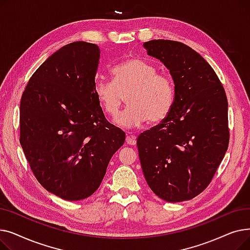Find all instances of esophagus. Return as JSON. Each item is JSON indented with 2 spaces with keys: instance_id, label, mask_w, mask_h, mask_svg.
Instances as JSON below:
<instances>
[{
  "instance_id": "obj_1",
  "label": "esophagus",
  "mask_w": 250,
  "mask_h": 250,
  "mask_svg": "<svg viewBox=\"0 0 250 250\" xmlns=\"http://www.w3.org/2000/svg\"><path fill=\"white\" fill-rule=\"evenodd\" d=\"M125 142H126V144H128V145H130V146H135L136 144H137L136 136H134V135H132V134H129V133H128V135H126Z\"/></svg>"
}]
</instances>
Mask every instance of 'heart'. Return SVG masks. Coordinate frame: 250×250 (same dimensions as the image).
Listing matches in <instances>:
<instances>
[{
    "mask_svg": "<svg viewBox=\"0 0 250 250\" xmlns=\"http://www.w3.org/2000/svg\"><path fill=\"white\" fill-rule=\"evenodd\" d=\"M112 83L100 79L94 84V94L103 111L115 117L126 94L127 106L118 116L117 124L125 127L138 126L149 121L162 122L172 108L173 82L167 74L158 73L155 65L134 58L111 69Z\"/></svg>",
    "mask_w": 250,
    "mask_h": 250,
    "instance_id": "heart-1",
    "label": "heart"
}]
</instances>
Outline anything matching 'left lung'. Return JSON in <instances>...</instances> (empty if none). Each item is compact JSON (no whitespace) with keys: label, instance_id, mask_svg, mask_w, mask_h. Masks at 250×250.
Returning <instances> with one entry per match:
<instances>
[{"label":"left lung","instance_id":"1","mask_svg":"<svg viewBox=\"0 0 250 250\" xmlns=\"http://www.w3.org/2000/svg\"><path fill=\"white\" fill-rule=\"evenodd\" d=\"M174 81L166 118L139 135L144 175L152 191L169 203L188 201L211 183L228 149V100L208 62L188 45L168 39L144 44Z\"/></svg>","mask_w":250,"mask_h":250}]
</instances>
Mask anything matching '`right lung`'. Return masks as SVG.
Masks as SVG:
<instances>
[{
	"label": "right lung",
	"mask_w": 250,
	"mask_h": 250,
	"mask_svg": "<svg viewBox=\"0 0 250 250\" xmlns=\"http://www.w3.org/2000/svg\"><path fill=\"white\" fill-rule=\"evenodd\" d=\"M100 49L76 42L31 76L20 102V144L37 181L67 201L94 193L124 130L110 124L94 94Z\"/></svg>",
	"instance_id": "1"
}]
</instances>
